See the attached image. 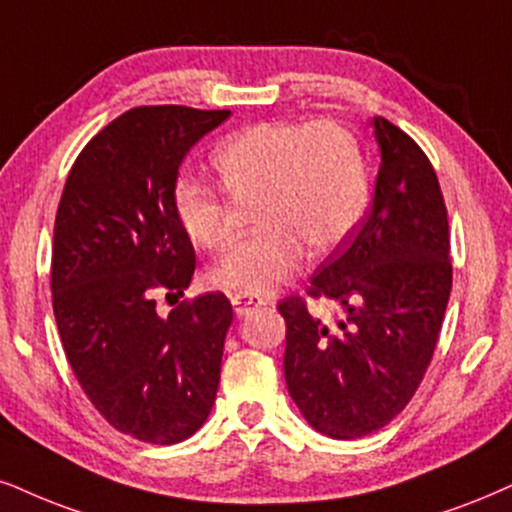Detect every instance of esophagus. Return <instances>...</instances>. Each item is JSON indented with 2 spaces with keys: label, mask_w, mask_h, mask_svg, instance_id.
Here are the masks:
<instances>
[{
  "label": "esophagus",
  "mask_w": 512,
  "mask_h": 512,
  "mask_svg": "<svg viewBox=\"0 0 512 512\" xmlns=\"http://www.w3.org/2000/svg\"><path fill=\"white\" fill-rule=\"evenodd\" d=\"M266 306V301L258 299V296H249V294H235L232 296V308H235V313L239 318H244V315H249L251 311H256V308Z\"/></svg>",
  "instance_id": "34e87169"
}]
</instances>
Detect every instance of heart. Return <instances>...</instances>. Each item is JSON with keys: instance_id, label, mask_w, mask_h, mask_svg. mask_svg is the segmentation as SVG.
<instances>
[{"instance_id": "b5f03b06", "label": "heart", "mask_w": 512, "mask_h": 512, "mask_svg": "<svg viewBox=\"0 0 512 512\" xmlns=\"http://www.w3.org/2000/svg\"><path fill=\"white\" fill-rule=\"evenodd\" d=\"M211 163L232 199H258V235L232 246L208 273V282L223 292L273 294L301 268L304 245L315 256L330 254L368 208L370 180L361 144L339 123L249 125L220 142ZM173 211L201 249L230 242L225 199L204 182H175Z\"/></svg>"}]
</instances>
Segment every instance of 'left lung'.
I'll return each instance as SVG.
<instances>
[{
    "label": "left lung",
    "mask_w": 512,
    "mask_h": 512,
    "mask_svg": "<svg viewBox=\"0 0 512 512\" xmlns=\"http://www.w3.org/2000/svg\"><path fill=\"white\" fill-rule=\"evenodd\" d=\"M380 173L368 218L311 280L308 294L342 306L334 325L299 296L287 323L285 380L315 432L358 439L406 408L437 346L451 294L449 218L437 173L406 132L370 121Z\"/></svg>",
    "instance_id": "1"
}]
</instances>
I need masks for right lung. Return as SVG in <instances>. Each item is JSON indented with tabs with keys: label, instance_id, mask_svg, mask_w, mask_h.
<instances>
[{
	"label": "right lung",
	"instance_id": "obj_1",
	"mask_svg": "<svg viewBox=\"0 0 512 512\" xmlns=\"http://www.w3.org/2000/svg\"><path fill=\"white\" fill-rule=\"evenodd\" d=\"M230 111L140 106L87 142L54 223L52 294L63 351L109 425L149 444L192 437L211 413L232 306L204 294L166 318L154 289L182 294L194 246L173 211L178 168Z\"/></svg>",
	"mask_w": 512,
	"mask_h": 512
}]
</instances>
